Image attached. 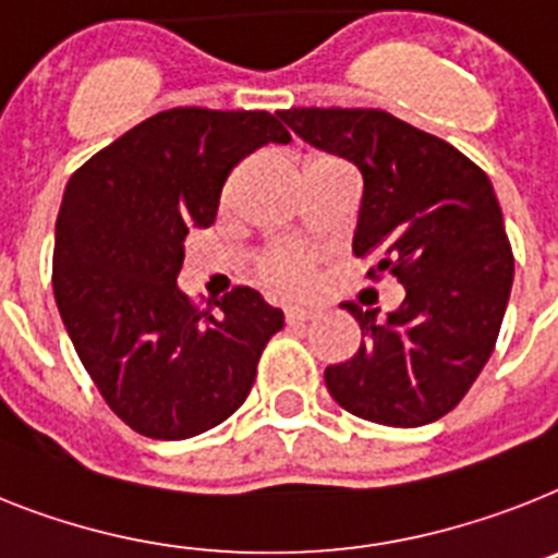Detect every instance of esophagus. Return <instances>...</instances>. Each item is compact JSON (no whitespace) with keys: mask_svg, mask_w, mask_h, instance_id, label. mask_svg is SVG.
<instances>
[{"mask_svg":"<svg viewBox=\"0 0 558 558\" xmlns=\"http://www.w3.org/2000/svg\"><path fill=\"white\" fill-rule=\"evenodd\" d=\"M315 317H320V312H317L315 306H292V308H287V323H289V326H303V323L315 320Z\"/></svg>","mask_w":558,"mask_h":558,"instance_id":"1","label":"esophagus"}]
</instances>
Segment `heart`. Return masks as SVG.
<instances>
[{
	"instance_id": "1",
	"label": "heart",
	"mask_w": 558,
	"mask_h": 558,
	"mask_svg": "<svg viewBox=\"0 0 558 558\" xmlns=\"http://www.w3.org/2000/svg\"><path fill=\"white\" fill-rule=\"evenodd\" d=\"M317 255L303 243H278L257 257V280L275 292L301 289L315 269Z\"/></svg>"
}]
</instances>
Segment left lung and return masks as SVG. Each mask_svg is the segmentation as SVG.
<instances>
[{
    "label": "left lung",
    "instance_id": "left-lung-1",
    "mask_svg": "<svg viewBox=\"0 0 558 558\" xmlns=\"http://www.w3.org/2000/svg\"><path fill=\"white\" fill-rule=\"evenodd\" d=\"M303 142L363 172L354 255L368 278L405 287L397 312L343 303L363 343L326 368L337 405L368 423L416 428L474 386L499 337L513 283V250L488 175L460 149L386 110H280Z\"/></svg>",
    "mask_w": 558,
    "mask_h": 558
}]
</instances>
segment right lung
Returning a JSON list of instances; mask_svg holds the SVG:
<instances>
[{
	"label": "right lung",
	"instance_id": "add662e5",
	"mask_svg": "<svg viewBox=\"0 0 558 558\" xmlns=\"http://www.w3.org/2000/svg\"><path fill=\"white\" fill-rule=\"evenodd\" d=\"M292 135L266 110L172 107L84 161L56 218L53 294L82 366L153 439L221 425L250 397L283 312L235 287L215 308L178 289L184 238L213 227L229 172Z\"/></svg>",
	"mask_w": 558,
	"mask_h": 558
}]
</instances>
